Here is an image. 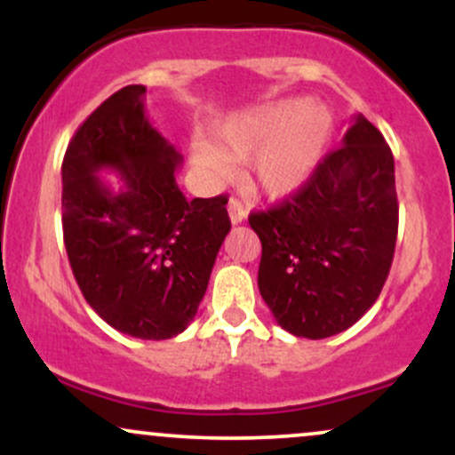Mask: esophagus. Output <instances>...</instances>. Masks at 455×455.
I'll return each instance as SVG.
<instances>
[{
	"label": "esophagus",
	"mask_w": 455,
	"mask_h": 455,
	"mask_svg": "<svg viewBox=\"0 0 455 455\" xmlns=\"http://www.w3.org/2000/svg\"><path fill=\"white\" fill-rule=\"evenodd\" d=\"M227 210H228V218H231L233 224L243 222L245 216H248V210H245V205L239 201V198H231L227 205Z\"/></svg>",
	"instance_id": "1"
}]
</instances>
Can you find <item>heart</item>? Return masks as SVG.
Masks as SVG:
<instances>
[{
    "mask_svg": "<svg viewBox=\"0 0 455 455\" xmlns=\"http://www.w3.org/2000/svg\"><path fill=\"white\" fill-rule=\"evenodd\" d=\"M333 137L325 104L291 98L235 113L218 124L212 143L198 140L192 160L212 181L228 175V162L250 160V181L263 195H293L315 175Z\"/></svg>",
    "mask_w": 455,
    "mask_h": 455,
    "instance_id": "obj_1",
    "label": "heart"
}]
</instances>
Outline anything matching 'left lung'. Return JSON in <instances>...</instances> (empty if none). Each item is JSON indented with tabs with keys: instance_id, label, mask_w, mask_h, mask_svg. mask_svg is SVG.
<instances>
[{
	"instance_id": "8db88e82",
	"label": "left lung",
	"mask_w": 455,
	"mask_h": 455,
	"mask_svg": "<svg viewBox=\"0 0 455 455\" xmlns=\"http://www.w3.org/2000/svg\"><path fill=\"white\" fill-rule=\"evenodd\" d=\"M248 222L263 245L259 291L278 325L310 340L348 329L383 291L398 237L394 156L383 134L355 115L342 148L295 195Z\"/></svg>"
}]
</instances>
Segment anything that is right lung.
Here are the masks:
<instances>
[{
	"label": "right lung",
	"instance_id": "1",
	"mask_svg": "<svg viewBox=\"0 0 455 455\" xmlns=\"http://www.w3.org/2000/svg\"><path fill=\"white\" fill-rule=\"evenodd\" d=\"M143 100L145 87L128 85L78 126L61 164V227L87 304L117 331L166 340L195 318L231 220L224 195L184 196L180 151ZM102 168L118 171L117 193Z\"/></svg>",
	"mask_w": 455,
	"mask_h": 455
}]
</instances>
